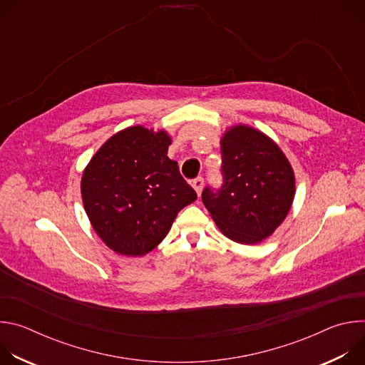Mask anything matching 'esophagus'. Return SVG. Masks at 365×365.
Returning <instances> with one entry per match:
<instances>
[{
    "label": "esophagus",
    "instance_id": "obj_1",
    "mask_svg": "<svg viewBox=\"0 0 365 365\" xmlns=\"http://www.w3.org/2000/svg\"><path fill=\"white\" fill-rule=\"evenodd\" d=\"M192 187L195 189V192L197 193V196H200L202 189H203V179H202V178H196V179H193V182H192Z\"/></svg>",
    "mask_w": 365,
    "mask_h": 365
}]
</instances>
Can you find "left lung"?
I'll return each mask as SVG.
<instances>
[{"instance_id": "obj_1", "label": "left lung", "mask_w": 365, "mask_h": 365, "mask_svg": "<svg viewBox=\"0 0 365 365\" xmlns=\"http://www.w3.org/2000/svg\"><path fill=\"white\" fill-rule=\"evenodd\" d=\"M224 185L206 187L203 205L230 240L252 245L269 238L286 220L296 193L293 168L279 144L245 124L221 137Z\"/></svg>"}]
</instances>
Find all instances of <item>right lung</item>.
<instances>
[{
	"label": "right lung",
	"mask_w": 365,
	"mask_h": 365,
	"mask_svg": "<svg viewBox=\"0 0 365 365\" xmlns=\"http://www.w3.org/2000/svg\"><path fill=\"white\" fill-rule=\"evenodd\" d=\"M165 130L127 127L103 143L81 179L85 212L108 248L141 257L158 247L196 192L168 155Z\"/></svg>",
	"instance_id": "add662e5"
}]
</instances>
